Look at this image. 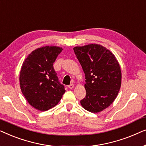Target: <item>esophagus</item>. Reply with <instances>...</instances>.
<instances>
[{"label": "esophagus", "instance_id": "34e87169", "mask_svg": "<svg viewBox=\"0 0 146 146\" xmlns=\"http://www.w3.org/2000/svg\"><path fill=\"white\" fill-rule=\"evenodd\" d=\"M68 87L70 89H72L74 88V85L73 84H70Z\"/></svg>", "mask_w": 146, "mask_h": 146}]
</instances>
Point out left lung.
Here are the masks:
<instances>
[{
  "label": "left lung",
  "instance_id": "left-lung-1",
  "mask_svg": "<svg viewBox=\"0 0 146 146\" xmlns=\"http://www.w3.org/2000/svg\"><path fill=\"white\" fill-rule=\"evenodd\" d=\"M85 74L86 95L80 101L84 108L98 113L110 106L120 89L121 73L115 56L100 44L74 48Z\"/></svg>",
  "mask_w": 146,
  "mask_h": 146
}]
</instances>
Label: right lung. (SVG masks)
Here are the masks:
<instances>
[{"label":"right lung","mask_w":146,"mask_h":146,"mask_svg":"<svg viewBox=\"0 0 146 146\" xmlns=\"http://www.w3.org/2000/svg\"><path fill=\"white\" fill-rule=\"evenodd\" d=\"M62 48L43 46L32 52L22 65L20 87L24 96L36 110L46 111L60 101L65 92L53 64Z\"/></svg>","instance_id":"right-lung-1"}]
</instances>
